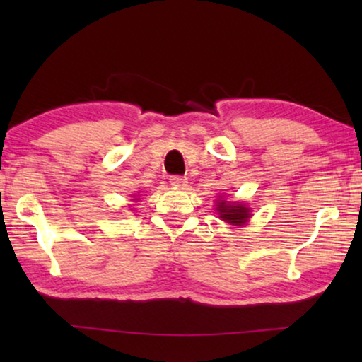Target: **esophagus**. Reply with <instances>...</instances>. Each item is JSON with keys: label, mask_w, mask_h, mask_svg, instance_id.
<instances>
[{"label": "esophagus", "mask_w": 362, "mask_h": 362, "mask_svg": "<svg viewBox=\"0 0 362 362\" xmlns=\"http://www.w3.org/2000/svg\"><path fill=\"white\" fill-rule=\"evenodd\" d=\"M169 182H170V185L175 187V188H185L187 183H188V179H187V177H183V175H173L169 179Z\"/></svg>", "instance_id": "obj_1"}]
</instances>
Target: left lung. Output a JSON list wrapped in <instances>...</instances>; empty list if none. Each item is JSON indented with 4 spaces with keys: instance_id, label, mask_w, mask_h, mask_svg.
<instances>
[{
    "instance_id": "left-lung-1",
    "label": "left lung",
    "mask_w": 362,
    "mask_h": 362,
    "mask_svg": "<svg viewBox=\"0 0 362 362\" xmlns=\"http://www.w3.org/2000/svg\"><path fill=\"white\" fill-rule=\"evenodd\" d=\"M217 206L220 217L231 225H243L249 218V209L241 204H230L228 201H220Z\"/></svg>"
}]
</instances>
